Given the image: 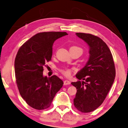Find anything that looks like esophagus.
I'll return each mask as SVG.
<instances>
[{
	"label": "esophagus",
	"mask_w": 128,
	"mask_h": 128,
	"mask_svg": "<svg viewBox=\"0 0 128 128\" xmlns=\"http://www.w3.org/2000/svg\"><path fill=\"white\" fill-rule=\"evenodd\" d=\"M64 85H68V84H70V82L68 80H64Z\"/></svg>",
	"instance_id": "34e87169"
}]
</instances>
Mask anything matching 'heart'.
<instances>
[{
	"label": "heart",
	"mask_w": 128,
	"mask_h": 128,
	"mask_svg": "<svg viewBox=\"0 0 128 128\" xmlns=\"http://www.w3.org/2000/svg\"><path fill=\"white\" fill-rule=\"evenodd\" d=\"M80 48V50H82L81 48L76 46H72L70 48ZM60 72H61L65 76H69L71 75V74H72V70L68 68H62V69H60Z\"/></svg>",
	"instance_id": "heart-1"
}]
</instances>
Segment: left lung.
Wrapping results in <instances>:
<instances>
[{
	"instance_id": "8db88e82",
	"label": "left lung",
	"mask_w": 128,
	"mask_h": 128,
	"mask_svg": "<svg viewBox=\"0 0 128 128\" xmlns=\"http://www.w3.org/2000/svg\"><path fill=\"white\" fill-rule=\"evenodd\" d=\"M76 35L89 45L90 56L86 65L76 74L80 80L72 82L76 88L74 105L78 110L89 113L106 97L115 78L114 63L109 48L101 38L85 33Z\"/></svg>"
}]
</instances>
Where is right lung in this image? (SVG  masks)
<instances>
[{"instance_id":"1","label":"right lung","mask_w":128,"mask_h":128,"mask_svg":"<svg viewBox=\"0 0 128 128\" xmlns=\"http://www.w3.org/2000/svg\"><path fill=\"white\" fill-rule=\"evenodd\" d=\"M66 32H39L26 41L17 52L15 73L18 88L26 103L34 109L44 110L50 106L64 82L56 76H43L44 67L52 60L54 41Z\"/></svg>"}]
</instances>
